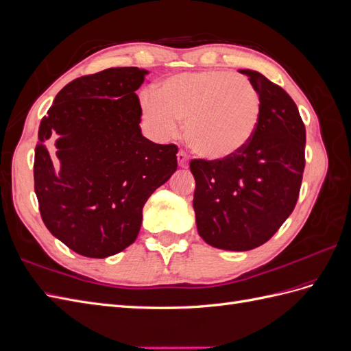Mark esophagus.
<instances>
[{"label":"esophagus","mask_w":351,"mask_h":351,"mask_svg":"<svg viewBox=\"0 0 351 351\" xmlns=\"http://www.w3.org/2000/svg\"><path fill=\"white\" fill-rule=\"evenodd\" d=\"M177 161H178V167L180 168H187L189 167V158H187V155L183 151H180L177 154Z\"/></svg>","instance_id":"obj_1"}]
</instances>
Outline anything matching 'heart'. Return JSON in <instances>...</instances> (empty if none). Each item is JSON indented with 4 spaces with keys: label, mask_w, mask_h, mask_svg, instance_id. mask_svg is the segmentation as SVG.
I'll return each mask as SVG.
<instances>
[{
    "label": "heart",
    "mask_w": 351,
    "mask_h": 351,
    "mask_svg": "<svg viewBox=\"0 0 351 351\" xmlns=\"http://www.w3.org/2000/svg\"><path fill=\"white\" fill-rule=\"evenodd\" d=\"M261 108L254 84L224 70L178 73L142 97V111L159 136H171L176 120H184L189 145L209 161H227L246 149Z\"/></svg>",
    "instance_id": "obj_1"
}]
</instances>
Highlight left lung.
I'll return each instance as SVG.
<instances>
[{
	"label": "left lung",
	"instance_id": "8db88e82",
	"mask_svg": "<svg viewBox=\"0 0 351 351\" xmlns=\"http://www.w3.org/2000/svg\"><path fill=\"white\" fill-rule=\"evenodd\" d=\"M246 74L261 97V120L249 146L227 161L193 159V208L199 236L212 247L246 252L267 243L299 197L306 129L297 105L278 84Z\"/></svg>",
	"mask_w": 351,
	"mask_h": 351
}]
</instances>
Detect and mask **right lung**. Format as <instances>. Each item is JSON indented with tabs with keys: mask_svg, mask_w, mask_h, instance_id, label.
I'll list each match as a JSON object with an SVG mask.
<instances>
[{
	"mask_svg": "<svg viewBox=\"0 0 351 351\" xmlns=\"http://www.w3.org/2000/svg\"><path fill=\"white\" fill-rule=\"evenodd\" d=\"M146 74L115 67L74 79L40 121L34 164L40 217L82 256L102 259L129 247L146 200L177 169V146L142 134L136 90Z\"/></svg>",
	"mask_w": 351,
	"mask_h": 351,
	"instance_id": "right-lung-1",
	"label": "right lung"
}]
</instances>
